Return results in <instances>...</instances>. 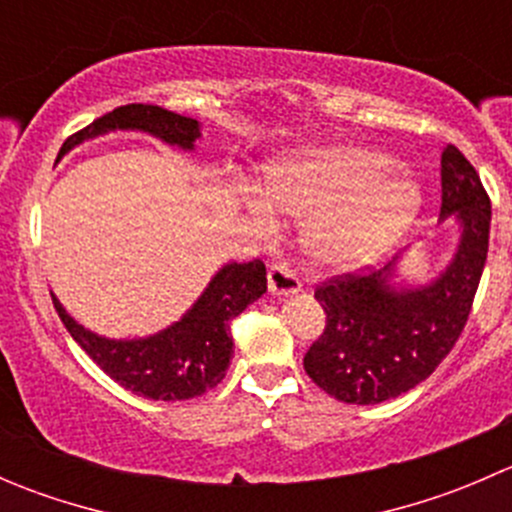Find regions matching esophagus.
Here are the masks:
<instances>
[{
    "mask_svg": "<svg viewBox=\"0 0 512 512\" xmlns=\"http://www.w3.org/2000/svg\"><path fill=\"white\" fill-rule=\"evenodd\" d=\"M267 287L272 294H297L302 289V280L285 262H272L270 270H267Z\"/></svg>",
    "mask_w": 512,
    "mask_h": 512,
    "instance_id": "esophagus-1",
    "label": "esophagus"
}]
</instances>
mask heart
Here are the masks:
<instances>
[{"label": "heart", "instance_id": "b5f03b06", "mask_svg": "<svg viewBox=\"0 0 512 512\" xmlns=\"http://www.w3.org/2000/svg\"><path fill=\"white\" fill-rule=\"evenodd\" d=\"M394 160L366 146H317L265 170L262 200L250 215L262 232L275 227L270 208L304 218L302 245L317 265L347 270L394 245L421 208V190Z\"/></svg>", "mask_w": 512, "mask_h": 512}]
</instances>
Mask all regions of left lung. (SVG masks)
I'll return each mask as SVG.
<instances>
[{
  "mask_svg": "<svg viewBox=\"0 0 512 512\" xmlns=\"http://www.w3.org/2000/svg\"><path fill=\"white\" fill-rule=\"evenodd\" d=\"M461 220L448 270L418 289L389 285L391 265L322 282L324 332L304 354L309 379L344 404H381L436 371L461 337L488 257L490 198L456 146L441 153V220Z\"/></svg>",
  "mask_w": 512,
  "mask_h": 512,
  "instance_id": "obj_1",
  "label": "left lung"
}]
</instances>
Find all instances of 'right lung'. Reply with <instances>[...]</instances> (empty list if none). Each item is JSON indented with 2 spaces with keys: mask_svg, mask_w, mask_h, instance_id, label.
I'll list each match as a JSON object with an SVG mask.
<instances>
[{
  "mask_svg": "<svg viewBox=\"0 0 512 512\" xmlns=\"http://www.w3.org/2000/svg\"><path fill=\"white\" fill-rule=\"evenodd\" d=\"M116 128L146 131L180 148H193L195 138L200 136L195 118L180 116L151 103H128V106L113 108L111 113L96 118L94 123L66 138L59 156H64L86 138L101 136ZM265 292V262L252 260L242 265L232 262L213 277L208 289L200 294L198 302L180 322L153 337L131 339V342L96 337L94 332L76 324L56 302V297L51 299L76 344L116 384L143 399L183 401L203 396L225 379V369L232 359L230 322Z\"/></svg>",
  "mask_w": 512,
  "mask_h": 512,
  "instance_id": "right-lung-1",
  "label": "right lung"
}]
</instances>
